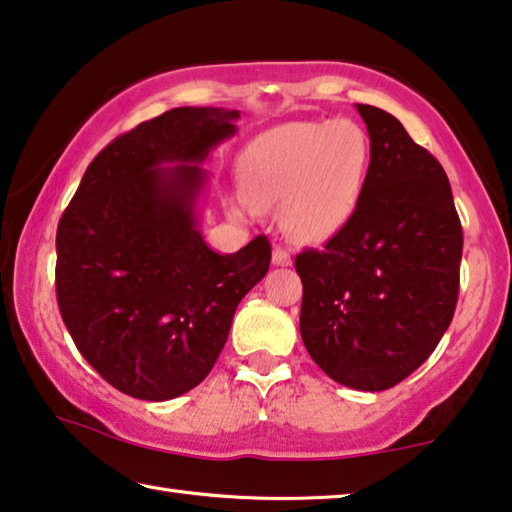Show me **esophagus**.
Here are the masks:
<instances>
[{"label": "esophagus", "instance_id": "obj_1", "mask_svg": "<svg viewBox=\"0 0 512 512\" xmlns=\"http://www.w3.org/2000/svg\"><path fill=\"white\" fill-rule=\"evenodd\" d=\"M273 264L275 266H291V255L285 248H275L273 250Z\"/></svg>", "mask_w": 512, "mask_h": 512}]
</instances>
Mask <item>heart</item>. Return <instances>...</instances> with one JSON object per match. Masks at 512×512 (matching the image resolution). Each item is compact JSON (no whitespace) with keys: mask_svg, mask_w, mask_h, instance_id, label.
<instances>
[{"mask_svg":"<svg viewBox=\"0 0 512 512\" xmlns=\"http://www.w3.org/2000/svg\"><path fill=\"white\" fill-rule=\"evenodd\" d=\"M371 148L353 120H300L259 134L239 157L243 200L280 207L291 241L321 243L342 232L367 189Z\"/></svg>","mask_w":512,"mask_h":512,"instance_id":"b5f03b06","label":"heart"}]
</instances>
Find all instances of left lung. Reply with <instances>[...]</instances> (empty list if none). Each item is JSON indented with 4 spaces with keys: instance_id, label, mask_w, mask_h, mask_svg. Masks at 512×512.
I'll use <instances>...</instances> for the list:
<instances>
[{
    "instance_id": "1",
    "label": "left lung",
    "mask_w": 512,
    "mask_h": 512,
    "mask_svg": "<svg viewBox=\"0 0 512 512\" xmlns=\"http://www.w3.org/2000/svg\"><path fill=\"white\" fill-rule=\"evenodd\" d=\"M367 189L323 250H303L300 337L339 385L383 392L428 360L456 312L462 227L444 168L392 113L355 104Z\"/></svg>"
}]
</instances>
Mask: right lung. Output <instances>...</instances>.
Instances as JSON below:
<instances>
[{"label":"right lung","instance_id":"right-lung-1","mask_svg":"<svg viewBox=\"0 0 512 512\" xmlns=\"http://www.w3.org/2000/svg\"><path fill=\"white\" fill-rule=\"evenodd\" d=\"M239 111L177 107L109 143L56 230V298L86 362L120 392L168 401L200 385L241 298L264 278L257 237L216 253L200 232L205 164Z\"/></svg>","mask_w":512,"mask_h":512}]
</instances>
